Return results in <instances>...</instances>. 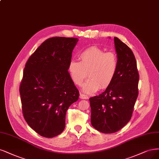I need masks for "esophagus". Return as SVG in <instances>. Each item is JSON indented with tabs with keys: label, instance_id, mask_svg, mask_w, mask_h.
<instances>
[{
	"label": "esophagus",
	"instance_id": "obj_1",
	"mask_svg": "<svg viewBox=\"0 0 159 159\" xmlns=\"http://www.w3.org/2000/svg\"><path fill=\"white\" fill-rule=\"evenodd\" d=\"M80 98H81V99H87V98H88L89 97H88V96L86 95L80 93Z\"/></svg>",
	"mask_w": 159,
	"mask_h": 159
}]
</instances>
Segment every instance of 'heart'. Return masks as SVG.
<instances>
[{"mask_svg":"<svg viewBox=\"0 0 159 159\" xmlns=\"http://www.w3.org/2000/svg\"><path fill=\"white\" fill-rule=\"evenodd\" d=\"M80 61L72 60L68 64V70L75 84L81 85L87 75L89 80L82 87L86 93H92L98 89H105L111 85L116 74L118 61L117 54L113 51L105 52L97 47H91L82 51L79 55Z\"/></svg>","mask_w":159,"mask_h":159,"instance_id":"obj_1","label":"heart"}]
</instances>
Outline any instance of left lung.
<instances>
[{"label":"left lung","mask_w":159,"mask_h":159,"mask_svg":"<svg viewBox=\"0 0 159 159\" xmlns=\"http://www.w3.org/2000/svg\"><path fill=\"white\" fill-rule=\"evenodd\" d=\"M114 39L116 74L105 91L89 98L91 125L105 134L116 132L129 121L138 96L139 77L134 54L118 37Z\"/></svg>","instance_id":"left-lung-1"}]
</instances>
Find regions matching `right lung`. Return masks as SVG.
<instances>
[{
    "label": "right lung",
    "instance_id": "1",
    "mask_svg": "<svg viewBox=\"0 0 159 159\" xmlns=\"http://www.w3.org/2000/svg\"><path fill=\"white\" fill-rule=\"evenodd\" d=\"M78 38L56 37L37 48L26 62L20 87L26 122L45 138L65 128L66 114L79 98V91L68 70Z\"/></svg>",
    "mask_w": 159,
    "mask_h": 159
}]
</instances>
